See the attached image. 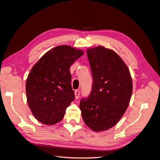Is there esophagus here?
<instances>
[{
	"label": "esophagus",
	"mask_w": 160,
	"mask_h": 160,
	"mask_svg": "<svg viewBox=\"0 0 160 160\" xmlns=\"http://www.w3.org/2000/svg\"><path fill=\"white\" fill-rule=\"evenodd\" d=\"M79 95H80V91L79 90H76L75 91V98L78 99L79 98Z\"/></svg>",
	"instance_id": "1"
}]
</instances>
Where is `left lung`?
Wrapping results in <instances>:
<instances>
[{
	"label": "left lung",
	"instance_id": "obj_1",
	"mask_svg": "<svg viewBox=\"0 0 160 160\" xmlns=\"http://www.w3.org/2000/svg\"><path fill=\"white\" fill-rule=\"evenodd\" d=\"M93 84L79 108L85 124L95 132L117 124L126 111L132 94V79L127 65L112 50L99 46L87 51Z\"/></svg>",
	"mask_w": 160,
	"mask_h": 160
}]
</instances>
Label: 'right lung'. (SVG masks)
Masks as SVG:
<instances>
[{"label": "right lung", "instance_id": "add662e5", "mask_svg": "<svg viewBox=\"0 0 160 160\" xmlns=\"http://www.w3.org/2000/svg\"><path fill=\"white\" fill-rule=\"evenodd\" d=\"M83 52L70 46L53 48L32 67L26 83L28 105L38 122L53 125L75 99L70 67Z\"/></svg>", "mask_w": 160, "mask_h": 160}]
</instances>
